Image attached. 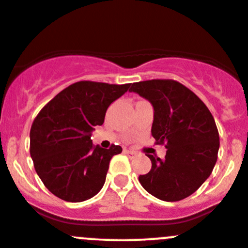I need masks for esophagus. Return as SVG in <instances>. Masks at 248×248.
Wrapping results in <instances>:
<instances>
[{"label": "esophagus", "instance_id": "esophagus-1", "mask_svg": "<svg viewBox=\"0 0 248 248\" xmlns=\"http://www.w3.org/2000/svg\"><path fill=\"white\" fill-rule=\"evenodd\" d=\"M124 152H125V154H126L127 156H130V157H134L135 155H136V153L132 152V150H127V149H125Z\"/></svg>", "mask_w": 248, "mask_h": 248}]
</instances>
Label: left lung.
Listing matches in <instances>:
<instances>
[{
	"label": "left lung",
	"instance_id": "obj_1",
	"mask_svg": "<svg viewBox=\"0 0 248 248\" xmlns=\"http://www.w3.org/2000/svg\"><path fill=\"white\" fill-rule=\"evenodd\" d=\"M130 92L152 104V135L167 148L165 159L148 155L152 170L140 175V183L161 201L188 197L217 161L219 136L213 114L193 92L174 80L141 81L132 83Z\"/></svg>",
	"mask_w": 248,
	"mask_h": 248
}]
</instances>
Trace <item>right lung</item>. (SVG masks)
<instances>
[{
	"instance_id": "right-lung-1",
	"label": "right lung",
	"mask_w": 248,
	"mask_h": 248,
	"mask_svg": "<svg viewBox=\"0 0 248 248\" xmlns=\"http://www.w3.org/2000/svg\"><path fill=\"white\" fill-rule=\"evenodd\" d=\"M130 85L73 83L35 117L30 132L31 157L37 174L56 197L78 203L103 188L109 161L122 153V147H95L92 132L96 125H103L108 106L126 93Z\"/></svg>"
}]
</instances>
